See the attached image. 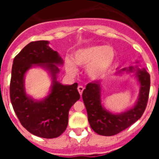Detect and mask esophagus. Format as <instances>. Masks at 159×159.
<instances>
[{
	"mask_svg": "<svg viewBox=\"0 0 159 159\" xmlns=\"http://www.w3.org/2000/svg\"><path fill=\"white\" fill-rule=\"evenodd\" d=\"M84 88L83 86L78 87V91H79V92H80V95H82V93H83V92H84Z\"/></svg>",
	"mask_w": 159,
	"mask_h": 159,
	"instance_id": "obj_1",
	"label": "esophagus"
}]
</instances>
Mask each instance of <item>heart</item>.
I'll return each instance as SVG.
<instances>
[{
	"instance_id": "b5f03b06",
	"label": "heart",
	"mask_w": 159,
	"mask_h": 159,
	"mask_svg": "<svg viewBox=\"0 0 159 159\" xmlns=\"http://www.w3.org/2000/svg\"><path fill=\"white\" fill-rule=\"evenodd\" d=\"M116 57L115 50L111 46L93 45L79 49L74 53L73 62L66 59V67L70 73L77 71L74 62L81 67H88L87 71L90 77L98 79L102 77L110 69Z\"/></svg>"
}]
</instances>
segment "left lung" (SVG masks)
I'll return each instance as SVG.
<instances>
[{
  "label": "left lung",
  "instance_id": "8db88e82",
  "mask_svg": "<svg viewBox=\"0 0 159 159\" xmlns=\"http://www.w3.org/2000/svg\"><path fill=\"white\" fill-rule=\"evenodd\" d=\"M132 68L130 67L128 71H131ZM137 75L141 85L139 99L132 109L120 115L110 113L102 107L99 82L94 80L87 84L82 97L88 112V122L95 133L104 136L115 135L131 126L142 117L148 102L151 77L145 69H138Z\"/></svg>",
  "mask_w": 159,
  "mask_h": 159
}]
</instances>
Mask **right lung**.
Listing matches in <instances>:
<instances>
[{"label": "right lung", "instance_id": "obj_1", "mask_svg": "<svg viewBox=\"0 0 159 159\" xmlns=\"http://www.w3.org/2000/svg\"><path fill=\"white\" fill-rule=\"evenodd\" d=\"M48 43L45 40L32 41L15 57L9 94L13 110L22 126L34 135L53 139L66 130L70 108L80 99V95L77 90V83L62 85L57 80L50 95L43 101L35 102L26 95L24 75L32 64L47 66L55 77L59 68L54 64H62L58 53L50 48Z\"/></svg>", "mask_w": 159, "mask_h": 159}]
</instances>
